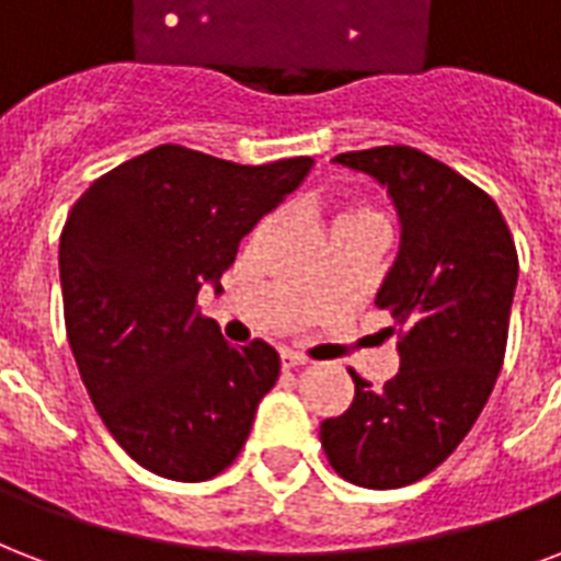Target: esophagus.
Returning a JSON list of instances; mask_svg holds the SVG:
<instances>
[{
    "instance_id": "34e87169",
    "label": "esophagus",
    "mask_w": 561,
    "mask_h": 561,
    "mask_svg": "<svg viewBox=\"0 0 561 561\" xmlns=\"http://www.w3.org/2000/svg\"><path fill=\"white\" fill-rule=\"evenodd\" d=\"M279 358H282V367H285V370H294V367L306 365V358L297 356V353H290V350H282Z\"/></svg>"
}]
</instances>
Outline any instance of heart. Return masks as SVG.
<instances>
[{"label": "heart", "instance_id": "1", "mask_svg": "<svg viewBox=\"0 0 561 561\" xmlns=\"http://www.w3.org/2000/svg\"><path fill=\"white\" fill-rule=\"evenodd\" d=\"M337 224H379V217L370 208H362V205H344L332 217V226Z\"/></svg>", "mask_w": 561, "mask_h": 561}]
</instances>
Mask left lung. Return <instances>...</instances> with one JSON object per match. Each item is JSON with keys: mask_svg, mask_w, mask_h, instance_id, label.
I'll return each instance as SVG.
<instances>
[{"mask_svg": "<svg viewBox=\"0 0 561 561\" xmlns=\"http://www.w3.org/2000/svg\"><path fill=\"white\" fill-rule=\"evenodd\" d=\"M332 161L388 187L400 217V250L376 294L400 370L382 388L350 370L356 397L320 423V444L353 485L403 489L438 468L489 403L518 252L497 203L421 149L374 147Z\"/></svg>", "mask_w": 561, "mask_h": 561, "instance_id": "left-lung-1", "label": "left lung"}]
</instances>
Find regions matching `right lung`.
Masks as SVG:
<instances>
[{
	"instance_id": "add662e5",
	"label": "right lung",
	"mask_w": 561,
	"mask_h": 561,
	"mask_svg": "<svg viewBox=\"0 0 561 561\" xmlns=\"http://www.w3.org/2000/svg\"><path fill=\"white\" fill-rule=\"evenodd\" d=\"M311 158L247 167L164 144L114 167L72 205L58 247L64 323L102 423L140 468L203 482L229 468L279 353L232 347L196 311Z\"/></svg>"
}]
</instances>
